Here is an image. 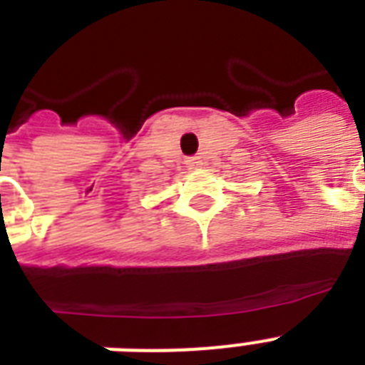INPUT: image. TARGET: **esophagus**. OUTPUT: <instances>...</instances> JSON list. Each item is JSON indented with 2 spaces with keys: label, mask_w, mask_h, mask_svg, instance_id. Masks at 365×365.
I'll list each match as a JSON object with an SVG mask.
<instances>
[{
  "label": "esophagus",
  "mask_w": 365,
  "mask_h": 365,
  "mask_svg": "<svg viewBox=\"0 0 365 365\" xmlns=\"http://www.w3.org/2000/svg\"><path fill=\"white\" fill-rule=\"evenodd\" d=\"M202 165H205V163H202V159H200V157H189L187 159L189 168H200Z\"/></svg>",
  "instance_id": "34e87169"
}]
</instances>
